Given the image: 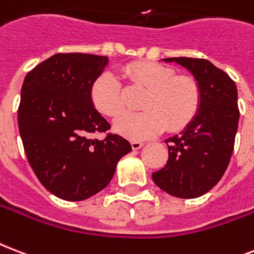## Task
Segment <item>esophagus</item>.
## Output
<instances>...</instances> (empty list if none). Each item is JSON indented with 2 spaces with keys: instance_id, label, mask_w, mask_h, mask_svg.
Wrapping results in <instances>:
<instances>
[{
  "instance_id": "obj_1",
  "label": "esophagus",
  "mask_w": 254,
  "mask_h": 254,
  "mask_svg": "<svg viewBox=\"0 0 254 254\" xmlns=\"http://www.w3.org/2000/svg\"><path fill=\"white\" fill-rule=\"evenodd\" d=\"M144 146V142L142 141H131V149L133 150H138L140 148Z\"/></svg>"
}]
</instances>
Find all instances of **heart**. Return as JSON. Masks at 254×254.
<instances>
[{
	"label": "heart",
	"mask_w": 254,
	"mask_h": 254,
	"mask_svg": "<svg viewBox=\"0 0 254 254\" xmlns=\"http://www.w3.org/2000/svg\"><path fill=\"white\" fill-rule=\"evenodd\" d=\"M131 86L146 90L137 114L120 117L114 127L120 134L141 140L164 129L179 131L187 127L198 113L202 101L200 82L189 74H177L173 67L158 63L140 61L124 67ZM90 100L100 113L119 117L127 109L125 93L120 80L104 71L93 81Z\"/></svg>",
	"instance_id": "obj_1"
}]
</instances>
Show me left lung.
I'll list each match as a JSON object with an SVG mask.
<instances>
[{
    "label": "left lung",
    "instance_id": "left-lung-1",
    "mask_svg": "<svg viewBox=\"0 0 254 254\" xmlns=\"http://www.w3.org/2000/svg\"><path fill=\"white\" fill-rule=\"evenodd\" d=\"M196 77L202 90L198 113L185 130L165 141L169 158L152 179L162 190L180 198H196L221 180L229 165L239 127L235 81L204 58L173 57Z\"/></svg>",
    "mask_w": 254,
    "mask_h": 254
}]
</instances>
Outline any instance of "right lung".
<instances>
[{
  "mask_svg": "<svg viewBox=\"0 0 254 254\" xmlns=\"http://www.w3.org/2000/svg\"><path fill=\"white\" fill-rule=\"evenodd\" d=\"M106 63L105 56L54 54L29 71L21 88L17 117L26 157L40 183L63 200L102 190L131 150L129 141L108 131L110 124L90 100Z\"/></svg>",
  "mask_w": 254,
  "mask_h": 254,
  "instance_id": "obj_1",
  "label": "right lung"
}]
</instances>
